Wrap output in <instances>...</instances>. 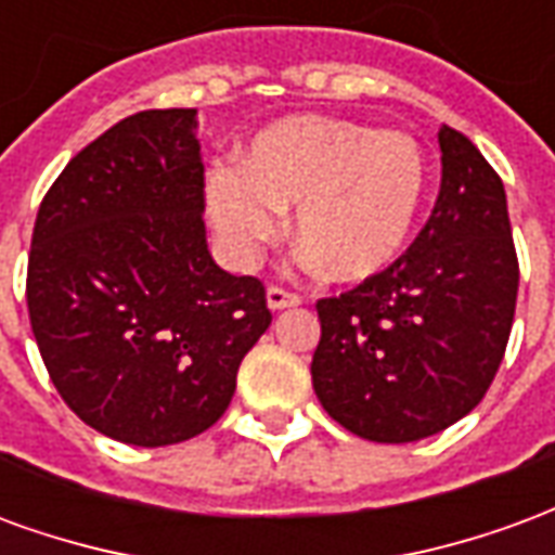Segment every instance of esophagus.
Listing matches in <instances>:
<instances>
[{"instance_id":"34e87169","label":"esophagus","mask_w":555,"mask_h":555,"mask_svg":"<svg viewBox=\"0 0 555 555\" xmlns=\"http://www.w3.org/2000/svg\"><path fill=\"white\" fill-rule=\"evenodd\" d=\"M300 297L297 294H288V291L282 288H267V309L270 312H282V309H294V306H300Z\"/></svg>"}]
</instances>
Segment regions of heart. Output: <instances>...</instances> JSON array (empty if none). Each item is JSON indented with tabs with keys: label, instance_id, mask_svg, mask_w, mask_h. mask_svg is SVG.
Wrapping results in <instances>:
<instances>
[{
	"label": "heart",
	"instance_id": "b5f03b06",
	"mask_svg": "<svg viewBox=\"0 0 555 555\" xmlns=\"http://www.w3.org/2000/svg\"><path fill=\"white\" fill-rule=\"evenodd\" d=\"M430 190L425 147L404 130L291 115L207 178V214L234 264L258 261L294 207V237L333 282L384 276L416 237Z\"/></svg>",
	"mask_w": 555,
	"mask_h": 555
}]
</instances>
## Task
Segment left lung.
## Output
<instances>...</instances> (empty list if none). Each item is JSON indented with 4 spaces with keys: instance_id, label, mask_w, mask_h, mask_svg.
Listing matches in <instances>:
<instances>
[{
    "instance_id": "obj_1",
    "label": "left lung",
    "mask_w": 555,
    "mask_h": 555,
    "mask_svg": "<svg viewBox=\"0 0 555 555\" xmlns=\"http://www.w3.org/2000/svg\"><path fill=\"white\" fill-rule=\"evenodd\" d=\"M437 205L384 276L318 300V401L374 442L440 434L488 392L508 345L517 255L505 186L464 133L440 127Z\"/></svg>"
}]
</instances>
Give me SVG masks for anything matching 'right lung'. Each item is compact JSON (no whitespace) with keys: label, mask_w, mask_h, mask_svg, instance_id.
<instances>
[{"label":"right lung","mask_w":555,"mask_h":555,"mask_svg":"<svg viewBox=\"0 0 555 555\" xmlns=\"http://www.w3.org/2000/svg\"><path fill=\"white\" fill-rule=\"evenodd\" d=\"M195 109H145L70 159L29 253L31 333L59 396L127 446H171L231 404L270 326L264 285L214 261Z\"/></svg>","instance_id":"add662e5"}]
</instances>
